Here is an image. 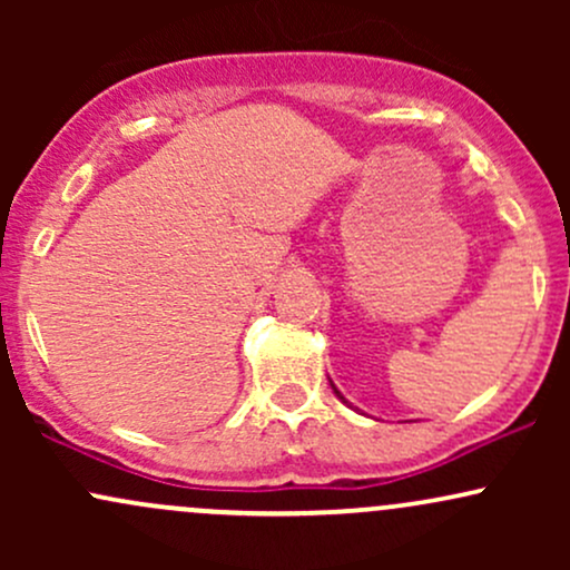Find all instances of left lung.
I'll use <instances>...</instances> for the list:
<instances>
[{
	"label": "left lung",
	"mask_w": 570,
	"mask_h": 570,
	"mask_svg": "<svg viewBox=\"0 0 570 570\" xmlns=\"http://www.w3.org/2000/svg\"><path fill=\"white\" fill-rule=\"evenodd\" d=\"M330 383H332V381H330ZM332 391H335V396L340 399V402H343V404H348V399H345L343 394H340V391H337V385H335V383H332ZM348 407H351V404H348Z\"/></svg>",
	"instance_id": "1"
}]
</instances>
